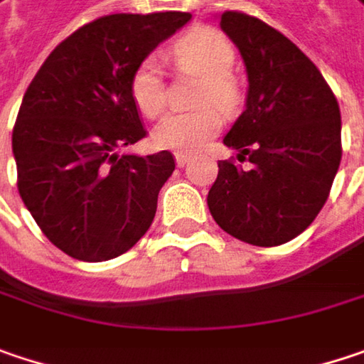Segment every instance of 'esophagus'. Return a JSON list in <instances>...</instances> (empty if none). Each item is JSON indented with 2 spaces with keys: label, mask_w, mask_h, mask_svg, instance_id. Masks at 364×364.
<instances>
[{
  "label": "esophagus",
  "mask_w": 364,
  "mask_h": 364,
  "mask_svg": "<svg viewBox=\"0 0 364 364\" xmlns=\"http://www.w3.org/2000/svg\"><path fill=\"white\" fill-rule=\"evenodd\" d=\"M176 164H178V168L188 166V164H191V155H186V153H176Z\"/></svg>",
  "instance_id": "1"
}]
</instances>
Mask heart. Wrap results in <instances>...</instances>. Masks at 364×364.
<instances>
[{"label": "heart", "instance_id": "heart-1", "mask_svg": "<svg viewBox=\"0 0 364 364\" xmlns=\"http://www.w3.org/2000/svg\"><path fill=\"white\" fill-rule=\"evenodd\" d=\"M169 55L178 68L203 76L195 97L200 107L193 112L168 114L155 126L153 141L161 149L195 153L220 132L223 116L219 110L232 114L242 101L240 82L232 74L236 53L232 43L220 31L211 26H196L171 45ZM128 91L143 116L157 117L166 109L164 74L155 58L149 55L136 64L130 74Z\"/></svg>", "mask_w": 364, "mask_h": 364}]
</instances>
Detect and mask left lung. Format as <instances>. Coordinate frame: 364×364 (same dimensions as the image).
Instances as JSON below:
<instances>
[{
  "mask_svg": "<svg viewBox=\"0 0 364 364\" xmlns=\"http://www.w3.org/2000/svg\"><path fill=\"white\" fill-rule=\"evenodd\" d=\"M248 74L247 109L223 144L238 161H220L207 205L223 232L277 247L304 232L325 205L342 159V119L333 91L299 47L263 20L223 12Z\"/></svg>",
  "mask_w": 364,
  "mask_h": 364,
  "instance_id": "left-lung-1",
  "label": "left lung"
}]
</instances>
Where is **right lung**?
I'll return each instance as SVG.
<instances>
[{"mask_svg":"<svg viewBox=\"0 0 364 364\" xmlns=\"http://www.w3.org/2000/svg\"><path fill=\"white\" fill-rule=\"evenodd\" d=\"M191 20L112 14L74 31L41 65L12 132L18 193L41 232L78 261H109L151 228L176 169L169 151L117 155L146 136L128 82L136 64Z\"/></svg>","mask_w":364,"mask_h":364,"instance_id":"obj_1","label":"right lung"}]
</instances>
